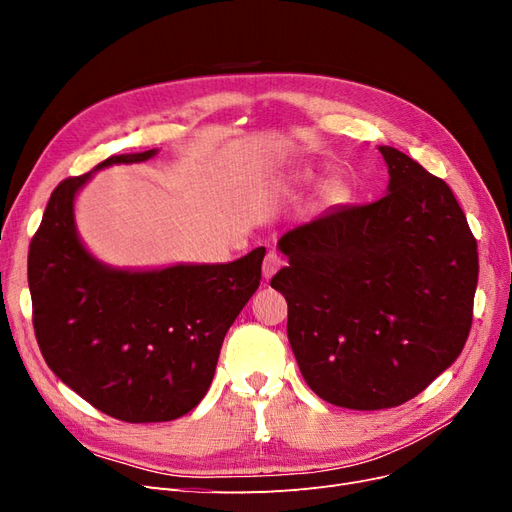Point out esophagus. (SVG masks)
Returning <instances> with one entry per match:
<instances>
[{"label":"esophagus","mask_w":512,"mask_h":512,"mask_svg":"<svg viewBox=\"0 0 512 512\" xmlns=\"http://www.w3.org/2000/svg\"><path fill=\"white\" fill-rule=\"evenodd\" d=\"M282 267H284V258L277 252H269L265 256V262H262V277H265V280H271V277Z\"/></svg>","instance_id":"obj_1"}]
</instances>
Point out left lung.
Segmentation results:
<instances>
[{"label": "left lung", "instance_id": "1", "mask_svg": "<svg viewBox=\"0 0 512 512\" xmlns=\"http://www.w3.org/2000/svg\"><path fill=\"white\" fill-rule=\"evenodd\" d=\"M389 192L288 230V342L318 397L382 410L423 393L461 354L478 282L476 239L453 190L380 147Z\"/></svg>", "mask_w": 512, "mask_h": 512}]
</instances>
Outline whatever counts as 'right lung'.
Listing matches in <instances>:
<instances>
[{
	"instance_id": "add662e5",
	"label": "right lung",
	"mask_w": 512,
	"mask_h": 512,
	"mask_svg": "<svg viewBox=\"0 0 512 512\" xmlns=\"http://www.w3.org/2000/svg\"><path fill=\"white\" fill-rule=\"evenodd\" d=\"M151 156L156 149L96 168ZM91 173L57 185L29 243L40 352L61 382L117 421H175L207 395L226 331L260 286L265 247L228 265L106 267L74 228V196Z\"/></svg>"
}]
</instances>
